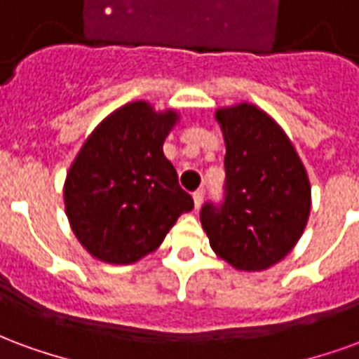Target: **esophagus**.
I'll list each match as a JSON object with an SVG mask.
<instances>
[{
  "label": "esophagus",
  "mask_w": 359,
  "mask_h": 359,
  "mask_svg": "<svg viewBox=\"0 0 359 359\" xmlns=\"http://www.w3.org/2000/svg\"><path fill=\"white\" fill-rule=\"evenodd\" d=\"M192 198H194V208H196V210H200V208H202V203H203V190H196Z\"/></svg>",
  "instance_id": "1"
}]
</instances>
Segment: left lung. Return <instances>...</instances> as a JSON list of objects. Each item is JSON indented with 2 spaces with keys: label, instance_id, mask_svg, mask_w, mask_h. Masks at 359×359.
<instances>
[{
  "label": "left lung",
  "instance_id": "left-lung-1",
  "mask_svg": "<svg viewBox=\"0 0 359 359\" xmlns=\"http://www.w3.org/2000/svg\"><path fill=\"white\" fill-rule=\"evenodd\" d=\"M215 118L226 148L225 202L203 205V231L234 269H269L308 225V172L285 130L254 103L219 107Z\"/></svg>",
  "mask_w": 359,
  "mask_h": 359
}]
</instances>
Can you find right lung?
Here are the masks:
<instances>
[{
    "instance_id": "obj_1",
    "label": "right lung",
    "mask_w": 359,
    "mask_h": 359,
    "mask_svg": "<svg viewBox=\"0 0 359 359\" xmlns=\"http://www.w3.org/2000/svg\"><path fill=\"white\" fill-rule=\"evenodd\" d=\"M175 109L130 102L95 126L67 172L65 213L74 236L100 262L128 265L159 248L194 208L179 187L163 142Z\"/></svg>"
}]
</instances>
